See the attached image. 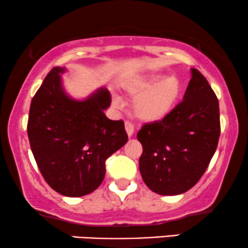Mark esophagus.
I'll list each match as a JSON object with an SVG mask.
<instances>
[{"label":"esophagus","instance_id":"obj_1","mask_svg":"<svg viewBox=\"0 0 248 248\" xmlns=\"http://www.w3.org/2000/svg\"><path fill=\"white\" fill-rule=\"evenodd\" d=\"M124 128H126V132L128 134V136H129V138H132V136L134 135V126H133V124H130V122H126V124H124Z\"/></svg>","mask_w":248,"mask_h":248}]
</instances>
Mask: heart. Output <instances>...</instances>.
I'll use <instances>...</instances> for the list:
<instances>
[{
  "label": "heart",
  "mask_w": 248,
  "mask_h": 248,
  "mask_svg": "<svg viewBox=\"0 0 248 248\" xmlns=\"http://www.w3.org/2000/svg\"><path fill=\"white\" fill-rule=\"evenodd\" d=\"M124 90L128 95L136 99L134 113L139 120L158 122L175 109L181 96L182 85L176 76L152 73L127 81ZM113 104L118 108L124 106L119 96H114Z\"/></svg>",
  "instance_id": "1"
}]
</instances>
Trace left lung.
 Returning a JSON list of instances; mask_svg holds the SVG:
<instances>
[{
  "instance_id": "8db88e82",
  "label": "left lung",
  "mask_w": 248,
  "mask_h": 248,
  "mask_svg": "<svg viewBox=\"0 0 248 248\" xmlns=\"http://www.w3.org/2000/svg\"><path fill=\"white\" fill-rule=\"evenodd\" d=\"M220 135L218 99L204 76L191 69L183 101L162 121L144 124L138 140L143 147L139 167L154 192H186L205 172Z\"/></svg>"
}]
</instances>
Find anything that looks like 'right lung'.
<instances>
[{"label": "right lung", "mask_w": 248, "mask_h": 248, "mask_svg": "<svg viewBox=\"0 0 248 248\" xmlns=\"http://www.w3.org/2000/svg\"><path fill=\"white\" fill-rule=\"evenodd\" d=\"M57 66L45 77L32 98L28 136L43 177L55 191L66 197L93 192L104 181L105 162L127 143L124 121L109 120L107 88H96L84 99L65 91Z\"/></svg>", "instance_id": "1"}]
</instances>
